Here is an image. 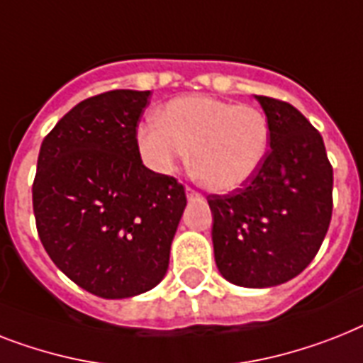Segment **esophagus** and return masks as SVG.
<instances>
[{
  "instance_id": "1",
  "label": "esophagus",
  "mask_w": 363,
  "mask_h": 363,
  "mask_svg": "<svg viewBox=\"0 0 363 363\" xmlns=\"http://www.w3.org/2000/svg\"><path fill=\"white\" fill-rule=\"evenodd\" d=\"M186 197L188 199H199V197H201V194H199L197 190H194V188L186 186Z\"/></svg>"
}]
</instances>
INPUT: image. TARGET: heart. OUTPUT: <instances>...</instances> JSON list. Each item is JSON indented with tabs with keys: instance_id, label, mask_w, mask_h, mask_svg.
<instances>
[{
	"instance_id": "obj_1",
	"label": "heart",
	"mask_w": 363,
	"mask_h": 363,
	"mask_svg": "<svg viewBox=\"0 0 363 363\" xmlns=\"http://www.w3.org/2000/svg\"><path fill=\"white\" fill-rule=\"evenodd\" d=\"M143 160L158 173H169L188 156L203 186L231 191L255 177L270 147V125L250 104L212 96H181L164 106L160 121L138 128Z\"/></svg>"
}]
</instances>
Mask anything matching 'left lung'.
<instances>
[{"label":"left lung","instance_id":"left-lung-1","mask_svg":"<svg viewBox=\"0 0 363 363\" xmlns=\"http://www.w3.org/2000/svg\"><path fill=\"white\" fill-rule=\"evenodd\" d=\"M270 125L263 166L237 190L207 197L218 270L240 287H274L298 276L332 220L334 169L325 141L289 102L257 95Z\"/></svg>","mask_w":363,"mask_h":363}]
</instances>
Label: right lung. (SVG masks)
Listing matches in <instances>:
<instances>
[{
	"label": "right lung",
	"mask_w": 363,
	"mask_h": 363,
	"mask_svg": "<svg viewBox=\"0 0 363 363\" xmlns=\"http://www.w3.org/2000/svg\"><path fill=\"white\" fill-rule=\"evenodd\" d=\"M151 91L82 100L44 138L33 181L38 237L55 267L102 298L160 284L186 207L175 177L143 166L138 123Z\"/></svg>",
	"instance_id": "add662e5"
}]
</instances>
